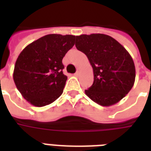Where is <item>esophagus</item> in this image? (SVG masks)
I'll use <instances>...</instances> for the list:
<instances>
[{
  "instance_id": "34e87169",
  "label": "esophagus",
  "mask_w": 151,
  "mask_h": 151,
  "mask_svg": "<svg viewBox=\"0 0 151 151\" xmlns=\"http://www.w3.org/2000/svg\"><path fill=\"white\" fill-rule=\"evenodd\" d=\"M80 72H81V69L80 68L77 69V72L75 73V76L79 75V74H80Z\"/></svg>"
}]
</instances>
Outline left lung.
Segmentation results:
<instances>
[{
  "instance_id": "left-lung-1",
  "label": "left lung",
  "mask_w": 151,
  "mask_h": 151,
  "mask_svg": "<svg viewBox=\"0 0 151 151\" xmlns=\"http://www.w3.org/2000/svg\"><path fill=\"white\" fill-rule=\"evenodd\" d=\"M76 48L86 55L94 81L85 94L93 102L110 106L122 100L133 87L136 68L129 52L114 38L103 34L76 36Z\"/></svg>"
}]
</instances>
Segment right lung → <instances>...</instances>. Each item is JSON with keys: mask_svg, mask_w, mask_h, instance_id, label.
I'll return each mask as SVG.
<instances>
[{"mask_svg": "<svg viewBox=\"0 0 151 151\" xmlns=\"http://www.w3.org/2000/svg\"><path fill=\"white\" fill-rule=\"evenodd\" d=\"M76 36L48 34L21 52L15 62L13 79L25 99L35 106L56 100L63 92L67 77L62 60L75 43Z\"/></svg>", "mask_w": 151, "mask_h": 151, "instance_id": "obj_1", "label": "right lung"}]
</instances>
